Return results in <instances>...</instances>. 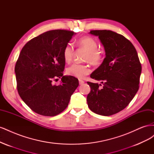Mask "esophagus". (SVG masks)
I'll return each instance as SVG.
<instances>
[{"instance_id":"34e87169","label":"esophagus","mask_w":154,"mask_h":154,"mask_svg":"<svg viewBox=\"0 0 154 154\" xmlns=\"http://www.w3.org/2000/svg\"><path fill=\"white\" fill-rule=\"evenodd\" d=\"M79 83H80V85H83V83H84V81H83L82 80H79Z\"/></svg>"}]
</instances>
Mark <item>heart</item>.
<instances>
[{
	"label": "heart",
	"instance_id": "heart-1",
	"mask_svg": "<svg viewBox=\"0 0 154 154\" xmlns=\"http://www.w3.org/2000/svg\"><path fill=\"white\" fill-rule=\"evenodd\" d=\"M77 44L87 51L85 60L92 65H98L101 63L103 56L98 50L97 42L89 36H83L79 39ZM74 53V46L71 43H68L63 50V58L64 61L69 63L72 60ZM91 72V69L86 64L74 63L67 69V74L78 78H83Z\"/></svg>",
	"mask_w": 154,
	"mask_h": 154
}]
</instances>
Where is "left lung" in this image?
<instances>
[{
  "instance_id": "1",
  "label": "left lung",
  "mask_w": 154,
  "mask_h": 154,
  "mask_svg": "<svg viewBox=\"0 0 154 154\" xmlns=\"http://www.w3.org/2000/svg\"><path fill=\"white\" fill-rule=\"evenodd\" d=\"M98 36L105 52L101 66L91 74L101 84L87 82L91 92L87 101L97 114L111 116L123 110L136 95L141 73V65L133 44L122 35L110 30H92Z\"/></svg>"
}]
</instances>
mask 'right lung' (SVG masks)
<instances>
[{
    "label": "right lung",
    "instance_id": "1",
    "mask_svg": "<svg viewBox=\"0 0 154 154\" xmlns=\"http://www.w3.org/2000/svg\"><path fill=\"white\" fill-rule=\"evenodd\" d=\"M73 31L51 30L31 39L21 50L15 72L21 99L35 112L54 116L67 108L71 96L79 85L78 80L63 76L66 62L63 50ZM61 78L59 86L52 80Z\"/></svg>",
    "mask_w": 154,
    "mask_h": 154
}]
</instances>
